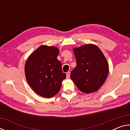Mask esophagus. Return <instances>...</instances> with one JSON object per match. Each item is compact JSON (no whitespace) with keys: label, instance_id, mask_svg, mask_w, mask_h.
Segmentation results:
<instances>
[{"label":"esophagus","instance_id":"34e87169","mask_svg":"<svg viewBox=\"0 0 130 130\" xmlns=\"http://www.w3.org/2000/svg\"><path fill=\"white\" fill-rule=\"evenodd\" d=\"M66 74H67V78H69L70 77V72H67V73H66Z\"/></svg>","mask_w":130,"mask_h":130}]
</instances>
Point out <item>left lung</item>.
Wrapping results in <instances>:
<instances>
[{"instance_id": "1", "label": "left lung", "mask_w": 130, "mask_h": 130, "mask_svg": "<svg viewBox=\"0 0 130 130\" xmlns=\"http://www.w3.org/2000/svg\"><path fill=\"white\" fill-rule=\"evenodd\" d=\"M77 65L70 78L80 91L91 93L98 91L104 84L109 66L104 54L94 44H85L73 48Z\"/></svg>"}]
</instances>
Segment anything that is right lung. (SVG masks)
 <instances>
[{
  "label": "right lung",
  "mask_w": 130,
  "mask_h": 130,
  "mask_svg": "<svg viewBox=\"0 0 130 130\" xmlns=\"http://www.w3.org/2000/svg\"><path fill=\"white\" fill-rule=\"evenodd\" d=\"M59 49L41 45L27 58L25 73L28 85L38 95L51 98L58 93L66 78L61 63L57 60Z\"/></svg>",
  "instance_id": "right-lung-1"
}]
</instances>
